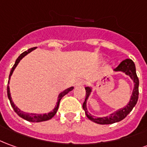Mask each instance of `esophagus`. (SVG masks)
Wrapping results in <instances>:
<instances>
[{
    "label": "esophagus",
    "instance_id": "obj_1",
    "mask_svg": "<svg viewBox=\"0 0 147 147\" xmlns=\"http://www.w3.org/2000/svg\"><path fill=\"white\" fill-rule=\"evenodd\" d=\"M84 84H85V81L84 80H80L76 83V86H82V85H84Z\"/></svg>",
    "mask_w": 147,
    "mask_h": 147
}]
</instances>
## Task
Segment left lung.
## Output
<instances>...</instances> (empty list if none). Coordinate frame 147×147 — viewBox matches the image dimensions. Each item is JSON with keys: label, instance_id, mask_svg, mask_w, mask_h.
Here are the masks:
<instances>
[{"label": "left lung", "instance_id": "left-lung-1", "mask_svg": "<svg viewBox=\"0 0 147 147\" xmlns=\"http://www.w3.org/2000/svg\"><path fill=\"white\" fill-rule=\"evenodd\" d=\"M114 71H122V72H124L127 76H129L131 77V79L133 80L134 84L133 92L131 95L130 102H128V104L125 107L118 110L115 112H113L112 114L110 115L109 116L100 118V117L93 116L90 113H88V109H87V100L91 95V88L90 87H86L85 88L86 98H85V101L83 103V108L85 111V114H86V115L88 119L91 120L92 122L98 124H102V125L103 124H112L123 120L132 111L133 107L136 105L137 101H138L139 81H138V78L137 76V74H136V69H135V65H134V62L130 59H124L123 61H122L119 63V65L116 68L114 69Z\"/></svg>", "mask_w": 147, "mask_h": 147}]
</instances>
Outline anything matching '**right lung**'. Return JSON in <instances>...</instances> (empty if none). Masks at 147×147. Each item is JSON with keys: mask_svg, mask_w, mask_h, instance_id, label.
Wrapping results in <instances>:
<instances>
[{"mask_svg": "<svg viewBox=\"0 0 147 147\" xmlns=\"http://www.w3.org/2000/svg\"><path fill=\"white\" fill-rule=\"evenodd\" d=\"M36 49V47L35 48H32V49H29L28 51H25L23 53H21L19 57L16 59V62L14 63V65L12 67V69L10 71V74H9V82H8V87H7V94H8V98H9V101H10V103H11V106L13 108V110L15 111V112L19 115L20 117H21L22 119H24L27 120V121H29V122H32V123H40V122H43V121H47V120H49L52 119V117L54 116L55 115L57 112L58 111V108H59V102L61 100V98H63V96L65 95H67L69 91H72L73 90V87H71V88H67L66 90H64L63 91H62L60 94L58 96V99H57V102H56V105L55 107V108L52 110L51 112L48 113V114H33V113H26L22 111H20L17 107H16L14 102H13L12 100V97H11V94H10V90H9V80H10V78H11V76L13 75V72L14 69L16 68V67L17 66V64L19 63V62L20 61V59L24 58V56L28 55L29 52H31L32 51H33L34 49Z\"/></svg>", "mask_w": 147, "mask_h": 147, "instance_id": "1", "label": "right lung"}]
</instances>
